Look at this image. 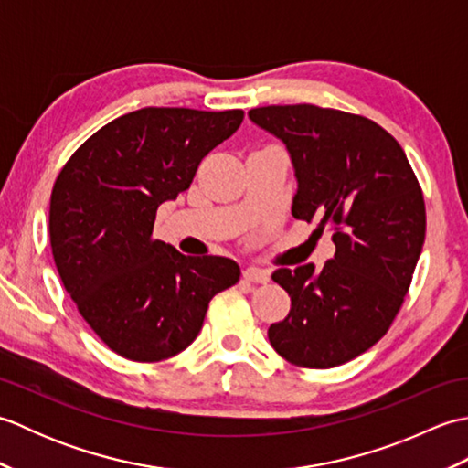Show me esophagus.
Segmentation results:
<instances>
[{
    "instance_id": "obj_1",
    "label": "esophagus",
    "mask_w": 468,
    "mask_h": 468,
    "mask_svg": "<svg viewBox=\"0 0 468 468\" xmlns=\"http://www.w3.org/2000/svg\"><path fill=\"white\" fill-rule=\"evenodd\" d=\"M243 277L251 283H267L270 282V271L260 270V267H247L243 271Z\"/></svg>"
}]
</instances>
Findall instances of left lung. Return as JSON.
Wrapping results in <instances>:
<instances>
[{
    "instance_id": "left-lung-1",
    "label": "left lung",
    "mask_w": 468,
    "mask_h": 468,
    "mask_svg": "<svg viewBox=\"0 0 468 468\" xmlns=\"http://www.w3.org/2000/svg\"><path fill=\"white\" fill-rule=\"evenodd\" d=\"M250 118L290 151L293 217L330 227L335 245L320 271L307 263L271 275L292 310L267 335L293 366L350 362L388 332L410 287L426 233L419 178L399 141L360 114L287 104Z\"/></svg>"
}]
</instances>
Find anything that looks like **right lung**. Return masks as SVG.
<instances>
[{
	"label": "right lung",
	"mask_w": 468,
	"mask_h": 468,
	"mask_svg": "<svg viewBox=\"0 0 468 468\" xmlns=\"http://www.w3.org/2000/svg\"><path fill=\"white\" fill-rule=\"evenodd\" d=\"M243 111L156 108L118 116L68 158L49 198L59 280L94 334L133 362L186 350L208 302L239 282L227 257H191L154 239L156 208L243 122Z\"/></svg>",
	"instance_id": "obj_1"
}]
</instances>
